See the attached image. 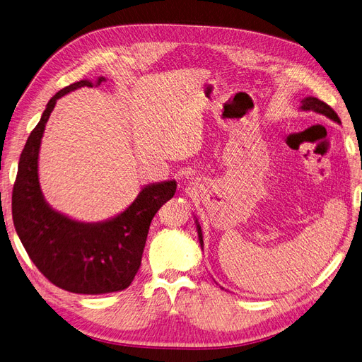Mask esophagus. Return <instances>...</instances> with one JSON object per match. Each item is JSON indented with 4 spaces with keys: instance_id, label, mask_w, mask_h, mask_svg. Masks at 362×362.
I'll list each match as a JSON object with an SVG mask.
<instances>
[{
    "instance_id": "1",
    "label": "esophagus",
    "mask_w": 362,
    "mask_h": 362,
    "mask_svg": "<svg viewBox=\"0 0 362 362\" xmlns=\"http://www.w3.org/2000/svg\"><path fill=\"white\" fill-rule=\"evenodd\" d=\"M188 184H190L192 187H197V184H199V181H197V178H194V177H192L190 180H188Z\"/></svg>"
}]
</instances>
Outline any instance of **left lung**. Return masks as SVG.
<instances>
[{"mask_svg": "<svg viewBox=\"0 0 362 362\" xmlns=\"http://www.w3.org/2000/svg\"><path fill=\"white\" fill-rule=\"evenodd\" d=\"M300 110H303V112H315V113H318V115H322V116H325V117H329V119H332L333 122H336V124H339V125H341V122H340V119H339V116H337V113L329 106V105H325L324 101H321V100H318V98H315V97H305V98H302V101H300ZM196 222V228H197V235H199V243H200V247L203 249V234H202V228H200V223H199V221L196 219L194 221Z\"/></svg>", "mask_w": 362, "mask_h": 362, "instance_id": "1", "label": "left lung"}]
</instances>
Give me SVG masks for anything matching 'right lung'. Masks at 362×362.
<instances>
[{
    "instance_id": "obj_1",
    "label": "right lung",
    "mask_w": 362,
    "mask_h": 362,
    "mask_svg": "<svg viewBox=\"0 0 362 362\" xmlns=\"http://www.w3.org/2000/svg\"><path fill=\"white\" fill-rule=\"evenodd\" d=\"M106 81L82 79L51 97L21 154L13 187V222L32 262L60 288L79 295H105L127 288L141 265L150 222L160 206L174 197L177 181L144 185L120 214L83 222L51 208L38 177V159L48 117L63 95Z\"/></svg>"
}]
</instances>
